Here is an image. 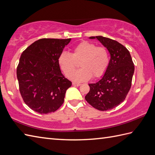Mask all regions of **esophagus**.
<instances>
[{"label":"esophagus","mask_w":155,"mask_h":155,"mask_svg":"<svg viewBox=\"0 0 155 155\" xmlns=\"http://www.w3.org/2000/svg\"><path fill=\"white\" fill-rule=\"evenodd\" d=\"M72 85H73L74 86H76V87H79V86L81 85V84H77V83H72Z\"/></svg>","instance_id":"esophagus-1"}]
</instances>
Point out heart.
I'll use <instances>...</instances> for the list:
<instances>
[{
	"mask_svg": "<svg viewBox=\"0 0 155 155\" xmlns=\"http://www.w3.org/2000/svg\"><path fill=\"white\" fill-rule=\"evenodd\" d=\"M75 61H81L82 68L73 74L76 66ZM110 56L106 48L97 47L95 43L87 41L77 45L71 54L62 52L58 58L60 68L67 77L72 73L70 79L75 82L89 81L92 75L95 78L101 77L108 68Z\"/></svg>",
	"mask_w": 155,
	"mask_h": 155,
	"instance_id": "b5f03b06",
	"label": "heart"
}]
</instances>
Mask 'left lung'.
<instances>
[{"instance_id": "1", "label": "left lung", "mask_w": 155, "mask_h": 155, "mask_svg": "<svg viewBox=\"0 0 155 155\" xmlns=\"http://www.w3.org/2000/svg\"><path fill=\"white\" fill-rule=\"evenodd\" d=\"M89 38L99 41L107 48L110 59L101 80L89 84L90 90L85 99L97 110H111L122 103L129 92L135 69L134 62L129 51L118 41L103 36Z\"/></svg>"}]
</instances>
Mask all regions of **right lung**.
Returning a JSON list of instances; mask_svg holds the SVG:
<instances>
[{"mask_svg": "<svg viewBox=\"0 0 155 155\" xmlns=\"http://www.w3.org/2000/svg\"><path fill=\"white\" fill-rule=\"evenodd\" d=\"M71 39H41L22 52L17 78L24 103L39 114L53 112L62 106L71 82L62 74L59 55Z\"/></svg>", "mask_w": 155, "mask_h": 155, "instance_id": "obj_1", "label": "right lung"}]
</instances>
